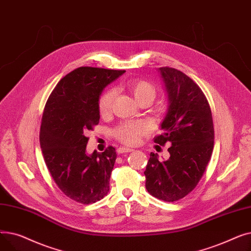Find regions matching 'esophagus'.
Segmentation results:
<instances>
[{
	"label": "esophagus",
	"mask_w": 251,
	"mask_h": 251,
	"mask_svg": "<svg viewBox=\"0 0 251 251\" xmlns=\"http://www.w3.org/2000/svg\"><path fill=\"white\" fill-rule=\"evenodd\" d=\"M133 149H129V148H119L118 149V153H125V152H131L133 151Z\"/></svg>",
	"instance_id": "1"
}]
</instances>
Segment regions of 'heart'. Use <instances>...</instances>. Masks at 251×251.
<instances>
[{
    "label": "heart",
    "mask_w": 251,
    "mask_h": 251,
    "mask_svg": "<svg viewBox=\"0 0 251 251\" xmlns=\"http://www.w3.org/2000/svg\"><path fill=\"white\" fill-rule=\"evenodd\" d=\"M125 88L134 97L138 103L149 100L152 101L155 98V88L148 80L140 78H130L124 84ZM115 98V90L110 88L103 91L98 102L99 112L101 116H107L112 111V104ZM148 133V126L140 121L124 122L118 125L114 131V136L126 146H135L142 136Z\"/></svg>",
    "instance_id": "1"
}]
</instances>
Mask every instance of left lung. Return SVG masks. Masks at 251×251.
Instances as JSON below:
<instances>
[{
    "label": "left lung",
    "mask_w": 251,
    "mask_h": 251,
    "mask_svg": "<svg viewBox=\"0 0 251 251\" xmlns=\"http://www.w3.org/2000/svg\"><path fill=\"white\" fill-rule=\"evenodd\" d=\"M169 95V111L154 143L172 144L167 161L151 152L146 187L156 199L177 201L199 184L214 150L212 111L201 88L190 77L171 67L160 68Z\"/></svg>",
    "instance_id": "obj_1"
}]
</instances>
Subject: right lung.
I'll return each instance as SVG.
<instances>
[{"label":"right lung","instance_id":"obj_1","mask_svg":"<svg viewBox=\"0 0 251 251\" xmlns=\"http://www.w3.org/2000/svg\"><path fill=\"white\" fill-rule=\"evenodd\" d=\"M125 70L79 67L58 82L45 105L39 142L44 160L59 189L79 203L97 202L108 194L116 151L86 154L87 131L99 124L102 89Z\"/></svg>","mask_w":251,"mask_h":251}]
</instances>
